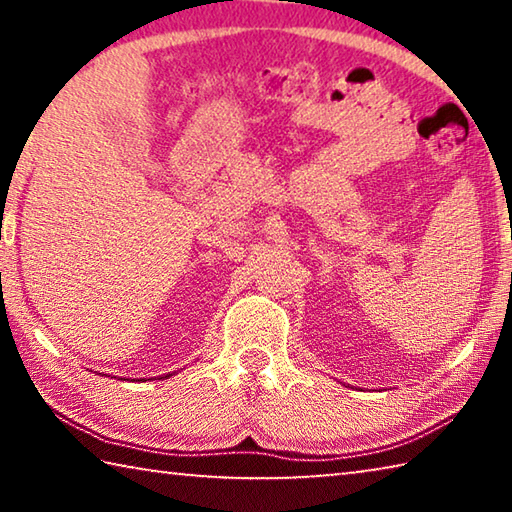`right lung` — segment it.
I'll use <instances>...</instances> for the list:
<instances>
[{"label": "right lung", "instance_id": "1", "mask_svg": "<svg viewBox=\"0 0 512 512\" xmlns=\"http://www.w3.org/2000/svg\"><path fill=\"white\" fill-rule=\"evenodd\" d=\"M160 379H162V377H160ZM137 381H142V379H137Z\"/></svg>", "mask_w": 512, "mask_h": 512}]
</instances>
